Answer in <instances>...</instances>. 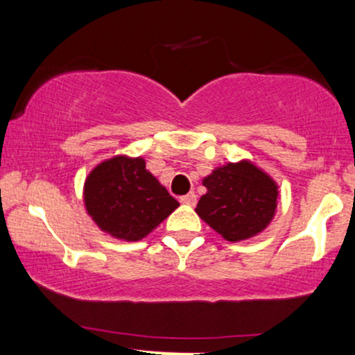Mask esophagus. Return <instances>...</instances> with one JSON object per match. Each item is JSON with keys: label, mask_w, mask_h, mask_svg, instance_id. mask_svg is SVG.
Here are the masks:
<instances>
[{"label": "esophagus", "mask_w": 355, "mask_h": 355, "mask_svg": "<svg viewBox=\"0 0 355 355\" xmlns=\"http://www.w3.org/2000/svg\"><path fill=\"white\" fill-rule=\"evenodd\" d=\"M180 202L183 203V205L195 207V205H197V195H195V191H190V193H187L185 197L180 198Z\"/></svg>", "instance_id": "obj_1"}]
</instances>
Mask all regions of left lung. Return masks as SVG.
I'll use <instances>...</instances> for the list:
<instances>
[{
    "mask_svg": "<svg viewBox=\"0 0 355 355\" xmlns=\"http://www.w3.org/2000/svg\"><path fill=\"white\" fill-rule=\"evenodd\" d=\"M202 183L207 193L200 197L195 211L229 242L255 237L275 217L279 185L247 158L217 166Z\"/></svg>",
    "mask_w": 355,
    "mask_h": 355,
    "instance_id": "left-lung-1",
    "label": "left lung"
}]
</instances>
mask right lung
Masks as SVG:
<instances>
[{"instance_id":"add662e5","label":"right lung","mask_w":355,"mask_h":355,"mask_svg":"<svg viewBox=\"0 0 355 355\" xmlns=\"http://www.w3.org/2000/svg\"><path fill=\"white\" fill-rule=\"evenodd\" d=\"M83 203L101 232L126 242L145 239L180 205L146 170L144 157L128 155L107 158L88 173Z\"/></svg>"}]
</instances>
